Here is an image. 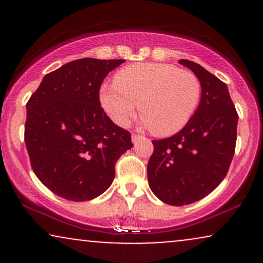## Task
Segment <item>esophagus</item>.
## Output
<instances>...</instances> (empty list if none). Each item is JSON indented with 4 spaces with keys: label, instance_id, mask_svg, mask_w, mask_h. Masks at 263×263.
I'll return each mask as SVG.
<instances>
[{
    "label": "esophagus",
    "instance_id": "1",
    "mask_svg": "<svg viewBox=\"0 0 263 263\" xmlns=\"http://www.w3.org/2000/svg\"><path fill=\"white\" fill-rule=\"evenodd\" d=\"M142 138V136H140V135H137V134H132V142H134V143L136 144L137 143L138 141H140Z\"/></svg>",
    "mask_w": 263,
    "mask_h": 263
}]
</instances>
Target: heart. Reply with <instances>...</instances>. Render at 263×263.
<instances>
[{
    "instance_id": "obj_1",
    "label": "heart",
    "mask_w": 263,
    "mask_h": 263,
    "mask_svg": "<svg viewBox=\"0 0 263 263\" xmlns=\"http://www.w3.org/2000/svg\"><path fill=\"white\" fill-rule=\"evenodd\" d=\"M100 89L101 106L119 126L135 116L140 101L142 125L161 136L177 134L192 120L200 101L197 75L162 63H138L117 71Z\"/></svg>"
}]
</instances>
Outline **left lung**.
<instances>
[{
	"mask_svg": "<svg viewBox=\"0 0 263 263\" xmlns=\"http://www.w3.org/2000/svg\"><path fill=\"white\" fill-rule=\"evenodd\" d=\"M200 81L201 98L179 132L152 141L149 188L163 203L182 206L200 200L222 182L236 146L237 112L225 83L200 64L180 59Z\"/></svg>",
	"mask_w": 263,
	"mask_h": 263,
	"instance_id": "left-lung-1",
	"label": "left lung"
}]
</instances>
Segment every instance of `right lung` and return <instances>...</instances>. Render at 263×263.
<instances>
[{
    "label": "right lung",
    "instance_id": "right-lung-1",
    "mask_svg": "<svg viewBox=\"0 0 263 263\" xmlns=\"http://www.w3.org/2000/svg\"><path fill=\"white\" fill-rule=\"evenodd\" d=\"M125 60L83 58L47 74L27 102L25 142L33 172L54 194L86 201L114 182L131 134L102 110L99 91Z\"/></svg>",
    "mask_w": 263,
    "mask_h": 263
}]
</instances>
